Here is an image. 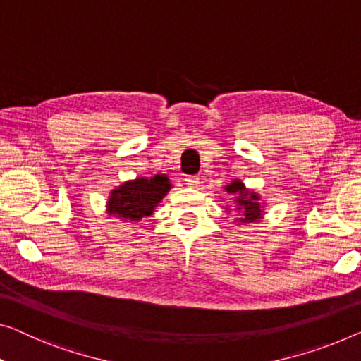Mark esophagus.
<instances>
[{"label":"esophagus","instance_id":"esophagus-1","mask_svg":"<svg viewBox=\"0 0 361 361\" xmlns=\"http://www.w3.org/2000/svg\"><path fill=\"white\" fill-rule=\"evenodd\" d=\"M185 181H186L188 186H197L199 185V178H197L196 175H188L186 178H185Z\"/></svg>","mask_w":361,"mask_h":361}]
</instances>
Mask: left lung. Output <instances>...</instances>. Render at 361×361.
Listing matches in <instances>:
<instances>
[{
    "label": "left lung",
    "mask_w": 361,
    "mask_h": 361,
    "mask_svg": "<svg viewBox=\"0 0 361 361\" xmlns=\"http://www.w3.org/2000/svg\"><path fill=\"white\" fill-rule=\"evenodd\" d=\"M227 191L230 195H240L238 199H236V202L240 204L238 211L241 212V217L246 222H252V220H257L261 219V204L257 202V195H250L248 191H246L245 185L241 181H233L232 185L227 186Z\"/></svg>",
    "instance_id": "1"
}]
</instances>
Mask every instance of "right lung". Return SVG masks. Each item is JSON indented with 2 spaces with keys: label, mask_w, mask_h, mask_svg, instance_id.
Listing matches in <instances>:
<instances>
[{
  "label": "right lung",
  "mask_w": 361,
  "mask_h": 361,
  "mask_svg": "<svg viewBox=\"0 0 361 361\" xmlns=\"http://www.w3.org/2000/svg\"><path fill=\"white\" fill-rule=\"evenodd\" d=\"M169 190L170 183L165 175H157L150 180L128 181L111 192L109 212L120 215L129 222H137L154 212V207Z\"/></svg>",
  "instance_id": "1"
}]
</instances>
